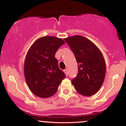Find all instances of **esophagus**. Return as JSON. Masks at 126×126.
<instances>
[{"instance_id":"1","label":"esophagus","mask_w":126,"mask_h":126,"mask_svg":"<svg viewBox=\"0 0 126 126\" xmlns=\"http://www.w3.org/2000/svg\"><path fill=\"white\" fill-rule=\"evenodd\" d=\"M63 71H64V73L65 74H66V75H67V69H64V70H63Z\"/></svg>"}]
</instances>
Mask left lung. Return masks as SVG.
<instances>
[{
    "label": "left lung",
    "mask_w": 126,
    "mask_h": 126,
    "mask_svg": "<svg viewBox=\"0 0 126 126\" xmlns=\"http://www.w3.org/2000/svg\"><path fill=\"white\" fill-rule=\"evenodd\" d=\"M74 53L78 64V74L72 83L80 95L90 96L99 91L106 72L104 56L97 46L81 35L64 38Z\"/></svg>",
    "instance_id": "left-lung-1"
}]
</instances>
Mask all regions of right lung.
<instances>
[{"label": "right lung", "instance_id": "obj_1", "mask_svg": "<svg viewBox=\"0 0 126 126\" xmlns=\"http://www.w3.org/2000/svg\"><path fill=\"white\" fill-rule=\"evenodd\" d=\"M64 43L62 38L45 36L37 39L27 52L24 75L27 85L36 96L51 97L66 77L54 57L59 47Z\"/></svg>", "mask_w": 126, "mask_h": 126}]
</instances>
